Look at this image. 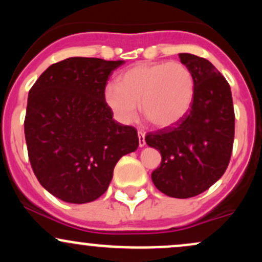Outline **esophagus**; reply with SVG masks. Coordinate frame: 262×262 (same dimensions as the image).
Segmentation results:
<instances>
[{
	"label": "esophagus",
	"mask_w": 262,
	"mask_h": 262,
	"mask_svg": "<svg viewBox=\"0 0 262 262\" xmlns=\"http://www.w3.org/2000/svg\"><path fill=\"white\" fill-rule=\"evenodd\" d=\"M138 138H139V146H140V148L145 146V133L139 130V132H138Z\"/></svg>",
	"instance_id": "1"
}]
</instances>
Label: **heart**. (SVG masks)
<instances>
[{
	"mask_svg": "<svg viewBox=\"0 0 262 262\" xmlns=\"http://www.w3.org/2000/svg\"><path fill=\"white\" fill-rule=\"evenodd\" d=\"M104 102L117 121L130 124L143 116L156 128H169L181 122L194 100V77L179 61L146 62L128 69L117 85L104 89Z\"/></svg>",
	"mask_w": 262,
	"mask_h": 262,
	"instance_id": "obj_1",
	"label": "heart"
}]
</instances>
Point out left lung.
Returning <instances> with one entry per match:
<instances>
[{
    "mask_svg": "<svg viewBox=\"0 0 262 262\" xmlns=\"http://www.w3.org/2000/svg\"><path fill=\"white\" fill-rule=\"evenodd\" d=\"M194 77V100L187 116L173 127L149 133L145 141L161 154L152 171L155 187L173 198H189L223 176L234 141L233 98L229 83L212 62L179 54Z\"/></svg>",
    "mask_w": 262,
    "mask_h": 262,
    "instance_id": "8db88e82",
    "label": "left lung"
}]
</instances>
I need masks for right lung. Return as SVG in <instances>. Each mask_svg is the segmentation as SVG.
<instances>
[{
	"instance_id": "1",
	"label": "right lung",
	"mask_w": 262,
	"mask_h": 262,
	"mask_svg": "<svg viewBox=\"0 0 262 262\" xmlns=\"http://www.w3.org/2000/svg\"><path fill=\"white\" fill-rule=\"evenodd\" d=\"M123 60L69 58L50 65L29 91L25 134L34 175L68 203L97 200L123 155L139 145L137 129L113 119L104 89Z\"/></svg>"
}]
</instances>
